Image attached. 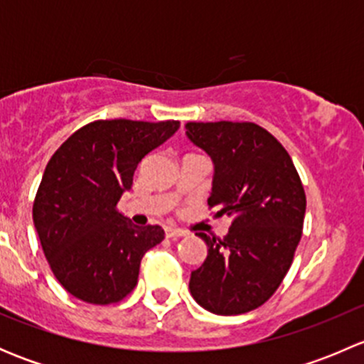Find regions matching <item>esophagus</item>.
Listing matches in <instances>:
<instances>
[{
    "label": "esophagus",
    "mask_w": 364,
    "mask_h": 364,
    "mask_svg": "<svg viewBox=\"0 0 364 364\" xmlns=\"http://www.w3.org/2000/svg\"><path fill=\"white\" fill-rule=\"evenodd\" d=\"M165 236H167V237H181V236H185V232H183L181 229H176V227H167V229H165Z\"/></svg>",
    "instance_id": "1"
}]
</instances>
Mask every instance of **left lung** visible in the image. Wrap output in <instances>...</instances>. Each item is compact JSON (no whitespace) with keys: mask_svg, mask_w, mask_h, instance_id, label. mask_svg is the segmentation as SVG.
Segmentation results:
<instances>
[{"mask_svg":"<svg viewBox=\"0 0 364 364\" xmlns=\"http://www.w3.org/2000/svg\"><path fill=\"white\" fill-rule=\"evenodd\" d=\"M186 137L215 165L209 208L232 216L216 241L197 232L208 257L192 271L193 299L216 315H240L280 287L303 234L306 196L284 146L255 123H186Z\"/></svg>","mask_w":364,"mask_h":364,"instance_id":"8db88e82","label":"left lung"}]
</instances>
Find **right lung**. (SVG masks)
Here are the masks:
<instances>
[{"mask_svg": "<svg viewBox=\"0 0 364 364\" xmlns=\"http://www.w3.org/2000/svg\"><path fill=\"white\" fill-rule=\"evenodd\" d=\"M178 128L179 121H93L49 160L33 223L54 277L73 297L111 304L137 285L142 257L165 232L160 225H134L116 205L141 160Z\"/></svg>", "mask_w": 364, "mask_h": 364, "instance_id": "add662e5", "label": "right lung"}]
</instances>
